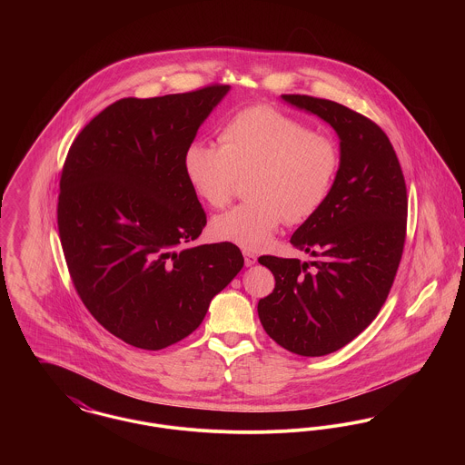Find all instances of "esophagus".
Returning a JSON list of instances; mask_svg holds the SVG:
<instances>
[{
  "instance_id": "34e87169",
  "label": "esophagus",
  "mask_w": 465,
  "mask_h": 465,
  "mask_svg": "<svg viewBox=\"0 0 465 465\" xmlns=\"http://www.w3.org/2000/svg\"><path fill=\"white\" fill-rule=\"evenodd\" d=\"M256 260H258V256L254 254V252H251V251H243V262H245V266H252L256 263Z\"/></svg>"
}]
</instances>
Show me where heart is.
Listing matches in <instances>:
<instances>
[{
    "mask_svg": "<svg viewBox=\"0 0 465 465\" xmlns=\"http://www.w3.org/2000/svg\"><path fill=\"white\" fill-rule=\"evenodd\" d=\"M218 144L195 141L183 155L190 186L209 207L222 209L245 181L251 200L218 216L211 232L245 251L265 245L279 224L315 216L340 171L338 143L272 106H249L220 127Z\"/></svg>",
    "mask_w": 465,
    "mask_h": 465,
    "instance_id": "1",
    "label": "heart"
}]
</instances>
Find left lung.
Returning a JSON list of instances; mask_svg holds the SVG:
<instances>
[{
    "label": "left lung",
    "instance_id": "left-lung-1",
    "mask_svg": "<svg viewBox=\"0 0 465 465\" xmlns=\"http://www.w3.org/2000/svg\"><path fill=\"white\" fill-rule=\"evenodd\" d=\"M282 97L331 125L341 162L326 203L291 237L319 260L258 258L275 277L258 315L281 347L319 357L351 343L383 307L406 241L408 195L394 146L373 120L330 99Z\"/></svg>",
    "mask_w": 465,
    "mask_h": 465
}]
</instances>
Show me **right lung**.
Masks as SVG:
<instances>
[{
  "label": "right lung",
  "mask_w": 465,
  "mask_h": 465,
  "mask_svg": "<svg viewBox=\"0 0 465 465\" xmlns=\"http://www.w3.org/2000/svg\"><path fill=\"white\" fill-rule=\"evenodd\" d=\"M228 89L120 99L67 152L57 228L69 277L92 317L137 349L195 331L243 266L235 243L188 245L207 216L183 155Z\"/></svg>",
  "instance_id": "obj_1"
}]
</instances>
